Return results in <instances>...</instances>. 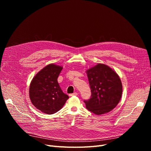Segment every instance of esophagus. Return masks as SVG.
I'll use <instances>...</instances> for the list:
<instances>
[{
  "instance_id": "1",
  "label": "esophagus",
  "mask_w": 151,
  "mask_h": 151,
  "mask_svg": "<svg viewBox=\"0 0 151 151\" xmlns=\"http://www.w3.org/2000/svg\"><path fill=\"white\" fill-rule=\"evenodd\" d=\"M77 93H74L70 94H69L70 96H77Z\"/></svg>"
}]
</instances>
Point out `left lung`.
I'll return each mask as SVG.
<instances>
[{
	"label": "left lung",
	"mask_w": 151,
	"mask_h": 151,
	"mask_svg": "<svg viewBox=\"0 0 151 151\" xmlns=\"http://www.w3.org/2000/svg\"><path fill=\"white\" fill-rule=\"evenodd\" d=\"M91 91V98L84 100L86 108L102 115L110 111L119 103L122 84L119 76L108 66L99 63L87 70Z\"/></svg>",
	"instance_id": "obj_1"
}]
</instances>
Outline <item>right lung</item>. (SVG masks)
Segmentation results:
<instances>
[{
    "instance_id": "right-lung-1",
    "label": "right lung",
    "mask_w": 151,
    "mask_h": 151,
    "mask_svg": "<svg viewBox=\"0 0 151 151\" xmlns=\"http://www.w3.org/2000/svg\"><path fill=\"white\" fill-rule=\"evenodd\" d=\"M62 70L60 66L48 65L35 76L29 86L32 104L48 115L60 110L68 99V96L63 93L57 81Z\"/></svg>"
}]
</instances>
